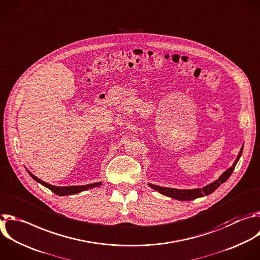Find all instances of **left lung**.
Instances as JSON below:
<instances>
[{
  "mask_svg": "<svg viewBox=\"0 0 260 260\" xmlns=\"http://www.w3.org/2000/svg\"><path fill=\"white\" fill-rule=\"evenodd\" d=\"M242 152H243V146L237 156V159L235 160V162L233 163V165L226 169L223 174L216 180L214 181L213 183L203 187V188H198V189H189V190H180V189H174V188H166V187H160V186H157V185H153V184H148L152 189H154L155 191H158L160 194L162 195H165L167 197H170V198H174V199H177V200H180V201H191V200H194L196 198H200V197H204V196H207L211 193H213L221 184H223L230 177L231 175L233 174V171L236 167V164L237 162L239 161L241 155H242Z\"/></svg>",
  "mask_w": 260,
  "mask_h": 260,
  "instance_id": "8db88e82",
  "label": "left lung"
}]
</instances>
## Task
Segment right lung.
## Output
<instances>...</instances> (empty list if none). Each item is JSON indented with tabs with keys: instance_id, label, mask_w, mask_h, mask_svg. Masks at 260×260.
Segmentation results:
<instances>
[{
	"instance_id": "right-lung-1",
	"label": "right lung",
	"mask_w": 260,
	"mask_h": 260,
	"mask_svg": "<svg viewBox=\"0 0 260 260\" xmlns=\"http://www.w3.org/2000/svg\"><path fill=\"white\" fill-rule=\"evenodd\" d=\"M27 170V169H26ZM27 172L29 174V176L38 183H40L41 185L45 186L46 188L50 189L53 193H55L56 195H59V196H66V195H73V194H77V193H80L82 191H85V190H89V189H92V188H96V187H99L102 185L101 182H98V183H94V184H89V185H83V186H69V187H57V186H53V185H50L48 183H45L44 181L38 179L36 176H34L30 171L27 170Z\"/></svg>"
}]
</instances>
